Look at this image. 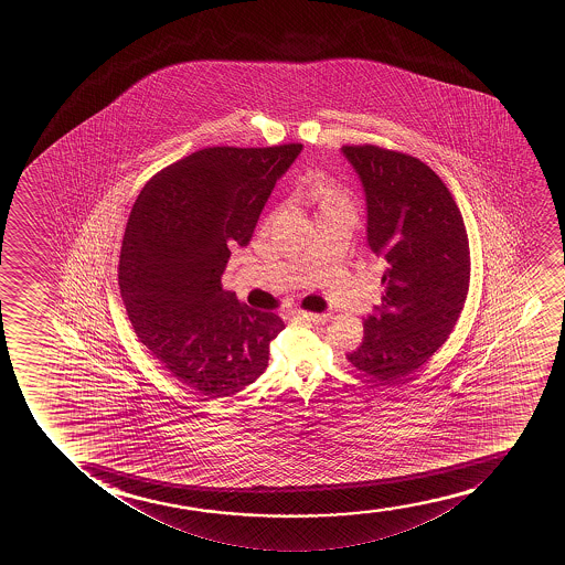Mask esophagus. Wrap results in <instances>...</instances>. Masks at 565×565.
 <instances>
[{
    "label": "esophagus",
    "mask_w": 565,
    "mask_h": 565,
    "mask_svg": "<svg viewBox=\"0 0 565 565\" xmlns=\"http://www.w3.org/2000/svg\"><path fill=\"white\" fill-rule=\"evenodd\" d=\"M295 317H297V320H302V322H312V324H320V322L330 320V315H317V312H307V310H299V312H295Z\"/></svg>",
    "instance_id": "esophagus-1"
}]
</instances>
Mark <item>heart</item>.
<instances>
[{
  "mask_svg": "<svg viewBox=\"0 0 565 565\" xmlns=\"http://www.w3.org/2000/svg\"><path fill=\"white\" fill-rule=\"evenodd\" d=\"M310 194L312 199L318 202V209L324 210L335 204H343L348 202V194L343 193L341 189L326 181V179H317L312 185H310Z\"/></svg>",
  "mask_w": 565,
  "mask_h": 565,
  "instance_id": "heart-1",
  "label": "heart"
}]
</instances>
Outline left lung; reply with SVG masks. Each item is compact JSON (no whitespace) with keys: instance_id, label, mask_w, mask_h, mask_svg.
Here are the masks:
<instances>
[{"instance_id":"1","label":"left lung","mask_w":565,"mask_h":565,"mask_svg":"<svg viewBox=\"0 0 565 565\" xmlns=\"http://www.w3.org/2000/svg\"><path fill=\"white\" fill-rule=\"evenodd\" d=\"M341 150L363 181L369 245L387 263L382 307L364 318L363 341L348 361L392 384L454 330L469 294V237L448 186L425 162L376 145Z\"/></svg>"}]
</instances>
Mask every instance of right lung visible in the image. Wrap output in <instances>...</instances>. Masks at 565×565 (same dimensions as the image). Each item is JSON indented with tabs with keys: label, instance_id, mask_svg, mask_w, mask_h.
<instances>
[{
	"label": "right lung",
	"instance_id": "right-lung-1",
	"mask_svg": "<svg viewBox=\"0 0 565 565\" xmlns=\"http://www.w3.org/2000/svg\"><path fill=\"white\" fill-rule=\"evenodd\" d=\"M301 148H202L158 171L132 204L117 268L127 317L163 369L206 399L255 382L286 328L224 291L222 274Z\"/></svg>",
	"mask_w": 565,
	"mask_h": 565
}]
</instances>
